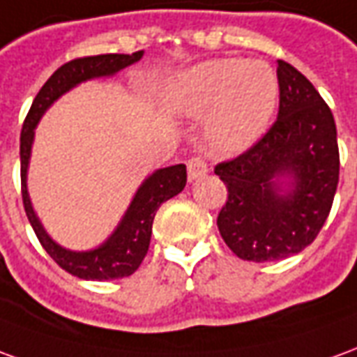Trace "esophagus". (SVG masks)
I'll use <instances>...</instances> for the list:
<instances>
[{"instance_id": "esophagus-1", "label": "esophagus", "mask_w": 357, "mask_h": 357, "mask_svg": "<svg viewBox=\"0 0 357 357\" xmlns=\"http://www.w3.org/2000/svg\"><path fill=\"white\" fill-rule=\"evenodd\" d=\"M186 167H188V178L190 181H199V178H204L209 173V167H207V163L202 158L188 159Z\"/></svg>"}]
</instances>
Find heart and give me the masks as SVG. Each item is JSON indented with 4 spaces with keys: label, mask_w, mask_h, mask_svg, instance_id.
I'll list each match as a JSON object with an SVG mask.
<instances>
[{
    "label": "heart",
    "mask_w": 357,
    "mask_h": 357,
    "mask_svg": "<svg viewBox=\"0 0 357 357\" xmlns=\"http://www.w3.org/2000/svg\"><path fill=\"white\" fill-rule=\"evenodd\" d=\"M277 77L264 63L215 59L181 77L167 93L169 109L183 117H207L211 150L238 153L264 134L277 103Z\"/></svg>",
    "instance_id": "obj_1"
}]
</instances>
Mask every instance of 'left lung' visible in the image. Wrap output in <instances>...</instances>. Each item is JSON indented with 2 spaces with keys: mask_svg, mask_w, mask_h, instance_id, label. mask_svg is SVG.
I'll list each match as a JSON object with an SVG mask.
<instances>
[{
  "mask_svg": "<svg viewBox=\"0 0 357 357\" xmlns=\"http://www.w3.org/2000/svg\"><path fill=\"white\" fill-rule=\"evenodd\" d=\"M279 115L264 138L215 167L229 190L217 227L240 259L275 261L310 246L338 184L333 113L307 78L277 61Z\"/></svg>",
  "mask_w": 357,
  "mask_h": 357,
  "instance_id": "obj_1",
  "label": "left lung"
}]
</instances>
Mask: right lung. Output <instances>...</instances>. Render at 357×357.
Here are the masks:
<instances>
[{"mask_svg":"<svg viewBox=\"0 0 357 357\" xmlns=\"http://www.w3.org/2000/svg\"><path fill=\"white\" fill-rule=\"evenodd\" d=\"M144 52H136L132 55L125 53H107V55H93V57H80L65 63L63 67L47 78L42 90L32 102L29 115L24 119L21 132V183H22V204L29 217L32 229L36 232L40 244L44 246L53 261L78 279L86 280H109L123 279L132 275L142 259L148 254L151 238V225L159 206L183 192L186 186V165H173L165 169H158L140 184V188L134 194L130 206L123 215L117 229L111 232V236L103 244L86 252L67 250L45 232L44 225L40 223L36 211L32 207L26 186L29 176L30 153L34 144V130L44 113L57 102L63 93L73 90L75 86L92 78L115 77L132 63L142 59Z\"/></svg>","mask_w":357,"mask_h":357,"instance_id":"right-lung-1","label":"right lung"}]
</instances>
